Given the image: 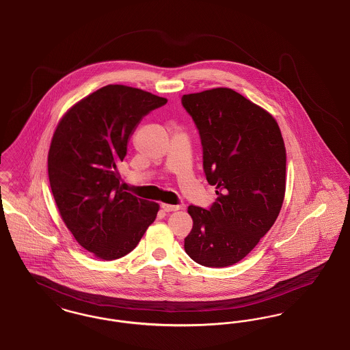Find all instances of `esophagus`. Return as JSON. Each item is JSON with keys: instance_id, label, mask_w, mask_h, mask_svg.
Instances as JSON below:
<instances>
[{"instance_id": "1", "label": "esophagus", "mask_w": 350, "mask_h": 350, "mask_svg": "<svg viewBox=\"0 0 350 350\" xmlns=\"http://www.w3.org/2000/svg\"><path fill=\"white\" fill-rule=\"evenodd\" d=\"M161 206L165 212H175V211L180 209V205H171V204H162Z\"/></svg>"}]
</instances>
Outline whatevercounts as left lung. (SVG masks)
Returning a JSON list of instances; mask_svg holds the SVG:
<instances>
[{
	"mask_svg": "<svg viewBox=\"0 0 350 350\" xmlns=\"http://www.w3.org/2000/svg\"><path fill=\"white\" fill-rule=\"evenodd\" d=\"M199 130L202 168L216 187L209 209L189 205L184 250L196 263L226 267L246 257L274 225L286 192V148L275 118L230 88L184 94Z\"/></svg>",
	"mask_w": 350,
	"mask_h": 350,
	"instance_id": "left-lung-1",
	"label": "left lung"
}]
</instances>
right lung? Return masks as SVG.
I'll return each instance as SVG.
<instances>
[{
    "instance_id": "right-lung-1",
    "label": "right lung",
    "mask_w": 350,
    "mask_h": 350,
    "mask_svg": "<svg viewBox=\"0 0 350 350\" xmlns=\"http://www.w3.org/2000/svg\"><path fill=\"white\" fill-rule=\"evenodd\" d=\"M166 103L111 84L76 103L56 126L49 151L51 191L64 224L94 257L126 256L157 217V202L122 189L117 165L141 120Z\"/></svg>"
}]
</instances>
